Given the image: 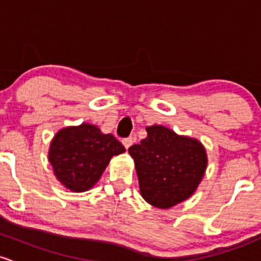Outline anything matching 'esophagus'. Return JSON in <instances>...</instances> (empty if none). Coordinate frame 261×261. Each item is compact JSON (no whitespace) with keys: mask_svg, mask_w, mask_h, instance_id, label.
I'll return each instance as SVG.
<instances>
[{"mask_svg":"<svg viewBox=\"0 0 261 261\" xmlns=\"http://www.w3.org/2000/svg\"><path fill=\"white\" fill-rule=\"evenodd\" d=\"M133 144V138H125L123 139V146L125 147V149H128Z\"/></svg>","mask_w":261,"mask_h":261,"instance_id":"1","label":"esophagus"}]
</instances>
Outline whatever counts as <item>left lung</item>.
I'll return each instance as SVG.
<instances>
[{
	"mask_svg": "<svg viewBox=\"0 0 261 261\" xmlns=\"http://www.w3.org/2000/svg\"><path fill=\"white\" fill-rule=\"evenodd\" d=\"M147 137L128 152L134 160L141 195L157 208H171L195 193L207 168V153L198 139L165 125L146 128Z\"/></svg>",
	"mask_w": 261,
	"mask_h": 261,
	"instance_id": "left-lung-1",
	"label": "left lung"
}]
</instances>
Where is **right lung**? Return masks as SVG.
Returning a JSON list of instances; mask_svg holds the SVG:
<instances>
[{"label": "right lung", "instance_id": "right-lung-1", "mask_svg": "<svg viewBox=\"0 0 261 261\" xmlns=\"http://www.w3.org/2000/svg\"><path fill=\"white\" fill-rule=\"evenodd\" d=\"M124 152L114 136L104 134L90 123H82L56 132L47 158L56 179L66 190L85 192L100 179L112 157Z\"/></svg>", "mask_w": 261, "mask_h": 261}]
</instances>
